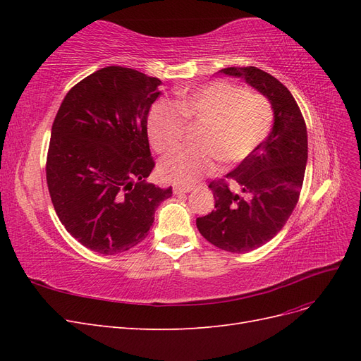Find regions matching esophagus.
I'll return each instance as SVG.
<instances>
[{
    "instance_id": "1",
    "label": "esophagus",
    "mask_w": 361,
    "mask_h": 361,
    "mask_svg": "<svg viewBox=\"0 0 361 361\" xmlns=\"http://www.w3.org/2000/svg\"><path fill=\"white\" fill-rule=\"evenodd\" d=\"M194 190V185H173V192L174 194H182V192H190Z\"/></svg>"
}]
</instances>
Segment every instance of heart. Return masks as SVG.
Returning a JSON list of instances; mask_svg holds the SVG:
<instances>
[{
    "instance_id": "1",
    "label": "heart",
    "mask_w": 361,
    "mask_h": 361,
    "mask_svg": "<svg viewBox=\"0 0 361 361\" xmlns=\"http://www.w3.org/2000/svg\"><path fill=\"white\" fill-rule=\"evenodd\" d=\"M174 104L158 101L149 111V140L158 152L167 154L178 147L185 122L203 123L195 138L199 146L179 149L161 164L162 176L178 183L214 171L215 159L224 166L244 161L265 140L272 123L265 96L224 81L182 92Z\"/></svg>"
}]
</instances>
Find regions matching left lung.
Segmentation results:
<instances>
[{
    "instance_id": "1",
    "label": "left lung",
    "mask_w": 361,
    "mask_h": 361,
    "mask_svg": "<svg viewBox=\"0 0 361 361\" xmlns=\"http://www.w3.org/2000/svg\"><path fill=\"white\" fill-rule=\"evenodd\" d=\"M220 73L244 80L267 97L274 113L268 137L227 174L242 194L212 182L216 209L195 220L202 236L215 247L247 253L271 241L297 206L307 164V128L292 93L268 72L250 66Z\"/></svg>"
}]
</instances>
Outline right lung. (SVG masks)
I'll use <instances>...</instances> for the list:
<instances>
[{
  "instance_id": "right-lung-1",
  "label": "right lung",
  "mask_w": 361,
  "mask_h": 361,
  "mask_svg": "<svg viewBox=\"0 0 361 361\" xmlns=\"http://www.w3.org/2000/svg\"><path fill=\"white\" fill-rule=\"evenodd\" d=\"M162 82L106 66L64 96L52 123L47 182L61 224L84 247L117 255L143 241L171 187L146 182L147 116Z\"/></svg>"
}]
</instances>
